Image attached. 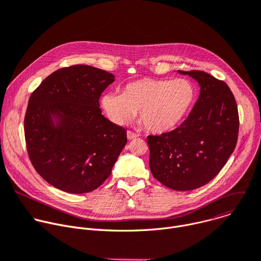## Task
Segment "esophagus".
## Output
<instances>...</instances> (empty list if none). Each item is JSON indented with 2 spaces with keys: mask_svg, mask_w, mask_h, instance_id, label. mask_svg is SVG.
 <instances>
[{
  "mask_svg": "<svg viewBox=\"0 0 261 261\" xmlns=\"http://www.w3.org/2000/svg\"><path fill=\"white\" fill-rule=\"evenodd\" d=\"M137 134H135V133H133L132 131H128L127 132V137H128V139L129 140H131V139H135V138H137Z\"/></svg>",
  "mask_w": 261,
  "mask_h": 261,
  "instance_id": "esophagus-1",
  "label": "esophagus"
}]
</instances>
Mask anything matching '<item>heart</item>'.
<instances>
[{
	"instance_id": "1",
	"label": "heart",
	"mask_w": 261,
	"mask_h": 261,
	"mask_svg": "<svg viewBox=\"0 0 261 261\" xmlns=\"http://www.w3.org/2000/svg\"><path fill=\"white\" fill-rule=\"evenodd\" d=\"M197 97L195 84L187 79L143 78L126 84L122 93H106L101 103L109 120L126 125L137 115L148 131L164 133L176 128L191 111Z\"/></svg>"
}]
</instances>
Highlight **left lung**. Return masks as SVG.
I'll return each mask as SVG.
<instances>
[{
    "label": "left lung",
    "instance_id": "left-lung-1",
    "mask_svg": "<svg viewBox=\"0 0 261 261\" xmlns=\"http://www.w3.org/2000/svg\"><path fill=\"white\" fill-rule=\"evenodd\" d=\"M189 75L200 84V96L186 120L173 131L149 135L150 169L174 191H192L215 178L238 143L240 117L229 86L203 72Z\"/></svg>",
    "mask_w": 261,
    "mask_h": 261
}]
</instances>
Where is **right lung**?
Masks as SVG:
<instances>
[{
  "mask_svg": "<svg viewBox=\"0 0 261 261\" xmlns=\"http://www.w3.org/2000/svg\"><path fill=\"white\" fill-rule=\"evenodd\" d=\"M114 81L104 69L75 64L46 77L29 98L23 131L35 171L70 194L98 188L127 144V131L102 114V92ZM52 115L60 123L55 126Z\"/></svg>",
  "mask_w": 261,
  "mask_h": 261,
  "instance_id": "right-lung-1",
  "label": "right lung"
}]
</instances>
